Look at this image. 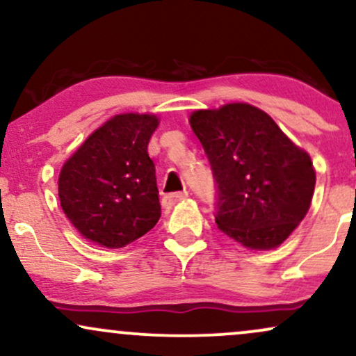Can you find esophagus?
I'll return each mask as SVG.
<instances>
[{"label":"esophagus","mask_w":356,"mask_h":356,"mask_svg":"<svg viewBox=\"0 0 356 356\" xmlns=\"http://www.w3.org/2000/svg\"><path fill=\"white\" fill-rule=\"evenodd\" d=\"M189 197V192L187 191H182V192H175V194H167V195H164V199H162V204H164V206H174V204H177V202H181V201H184V199H187Z\"/></svg>","instance_id":"1"}]
</instances>
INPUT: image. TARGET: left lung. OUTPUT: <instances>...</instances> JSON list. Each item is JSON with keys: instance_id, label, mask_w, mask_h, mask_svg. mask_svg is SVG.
I'll use <instances>...</instances> for the list:
<instances>
[{"instance_id": "8db88e82", "label": "left lung", "mask_w": 356, "mask_h": 356, "mask_svg": "<svg viewBox=\"0 0 356 356\" xmlns=\"http://www.w3.org/2000/svg\"><path fill=\"white\" fill-rule=\"evenodd\" d=\"M218 182V227L251 251L283 244L312 206L316 172L264 110L234 102L189 117Z\"/></svg>"}]
</instances>
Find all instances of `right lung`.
<instances>
[{
	"instance_id": "add662e5",
	"label": "right lung",
	"mask_w": 356,
	"mask_h": 356,
	"mask_svg": "<svg viewBox=\"0 0 356 356\" xmlns=\"http://www.w3.org/2000/svg\"><path fill=\"white\" fill-rule=\"evenodd\" d=\"M159 122L154 113H118L65 161L60 206L81 238L118 249L157 224L161 204L147 147Z\"/></svg>"
}]
</instances>
